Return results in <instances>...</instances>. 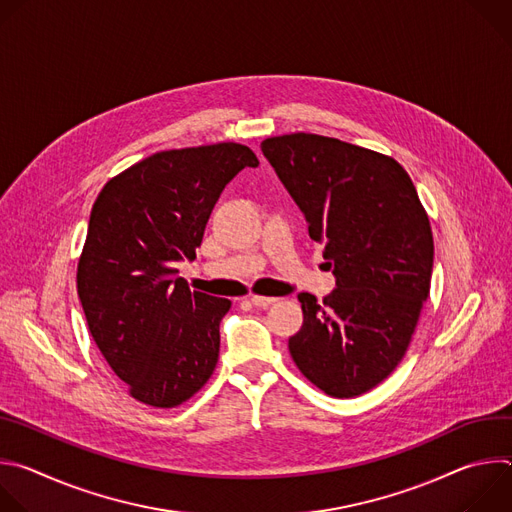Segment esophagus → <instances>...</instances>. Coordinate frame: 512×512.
I'll use <instances>...</instances> for the list:
<instances>
[{
    "label": "esophagus",
    "mask_w": 512,
    "mask_h": 512,
    "mask_svg": "<svg viewBox=\"0 0 512 512\" xmlns=\"http://www.w3.org/2000/svg\"><path fill=\"white\" fill-rule=\"evenodd\" d=\"M277 300L275 298H265V296H251V304L255 306V308H269V306H273Z\"/></svg>",
    "instance_id": "34e87169"
}]
</instances>
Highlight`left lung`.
Instances as JSON below:
<instances>
[{
  "label": "left lung",
  "mask_w": 512,
  "mask_h": 512,
  "mask_svg": "<svg viewBox=\"0 0 512 512\" xmlns=\"http://www.w3.org/2000/svg\"><path fill=\"white\" fill-rule=\"evenodd\" d=\"M261 152L336 277L322 304L298 296L291 358L332 397L367 393L401 362L429 296L433 237L417 190L393 158L334 137H269Z\"/></svg>",
  "instance_id": "obj_1"
}]
</instances>
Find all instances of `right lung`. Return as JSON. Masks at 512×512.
Masks as SVG:
<instances>
[{
  "label": "right lung",
  "instance_id": "1",
  "mask_svg": "<svg viewBox=\"0 0 512 512\" xmlns=\"http://www.w3.org/2000/svg\"><path fill=\"white\" fill-rule=\"evenodd\" d=\"M241 143L160 152L97 196L77 285L93 340L129 393L176 407L210 379L231 302L190 291L176 265L192 261L227 184L257 168Z\"/></svg>",
  "mask_w": 512,
  "mask_h": 512
}]
</instances>
